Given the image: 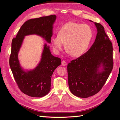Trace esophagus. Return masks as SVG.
<instances>
[{
	"instance_id": "1",
	"label": "esophagus",
	"mask_w": 120,
	"mask_h": 120,
	"mask_svg": "<svg viewBox=\"0 0 120 120\" xmlns=\"http://www.w3.org/2000/svg\"><path fill=\"white\" fill-rule=\"evenodd\" d=\"M61 64H62V65L63 66H66V65H67V62H66V61H65L64 60H63V61H62Z\"/></svg>"
}]
</instances>
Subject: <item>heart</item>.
I'll list each match as a JSON object with an SVG mask.
<instances>
[{
	"instance_id": "obj_1",
	"label": "heart",
	"mask_w": 120,
	"mask_h": 120,
	"mask_svg": "<svg viewBox=\"0 0 120 120\" xmlns=\"http://www.w3.org/2000/svg\"><path fill=\"white\" fill-rule=\"evenodd\" d=\"M93 33L87 24L68 22L61 27L58 36L51 39V43L56 51L62 49L63 43L69 53L74 56L82 55L89 48Z\"/></svg>"
}]
</instances>
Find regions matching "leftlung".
Listing matches in <instances>:
<instances>
[{"instance_id": "left-lung-1", "label": "left lung", "mask_w": 120, "mask_h": 120, "mask_svg": "<svg viewBox=\"0 0 120 120\" xmlns=\"http://www.w3.org/2000/svg\"><path fill=\"white\" fill-rule=\"evenodd\" d=\"M97 33L95 42L89 50L67 66L68 85L72 94L87 98L101 90L113 67V46L104 28L95 22ZM103 71L98 68L101 65Z\"/></svg>"}]
</instances>
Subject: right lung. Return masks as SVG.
<instances>
[{
	"instance_id": "add662e5",
	"label": "right lung",
	"mask_w": 120,
	"mask_h": 120,
	"mask_svg": "<svg viewBox=\"0 0 120 120\" xmlns=\"http://www.w3.org/2000/svg\"><path fill=\"white\" fill-rule=\"evenodd\" d=\"M56 19V16L51 15L28 20L22 25L16 38L12 40L10 67L19 89L29 96L41 97L48 94L53 72L61 64V59L52 56L49 46L45 44L39 64L34 70L25 72L20 66L18 53L26 35L36 34L50 43L53 24Z\"/></svg>"
}]
</instances>
